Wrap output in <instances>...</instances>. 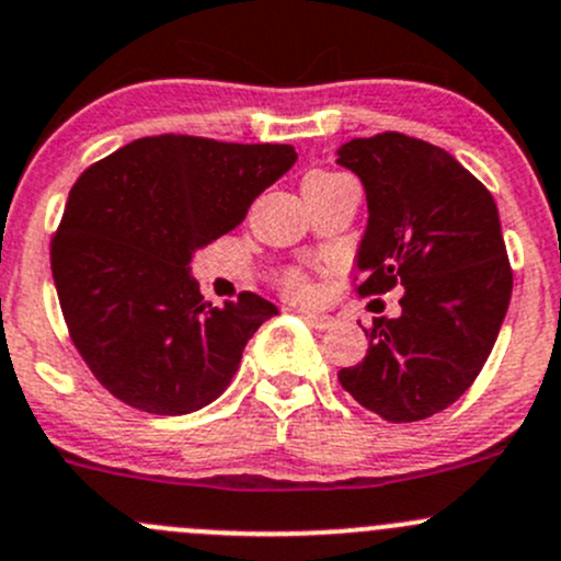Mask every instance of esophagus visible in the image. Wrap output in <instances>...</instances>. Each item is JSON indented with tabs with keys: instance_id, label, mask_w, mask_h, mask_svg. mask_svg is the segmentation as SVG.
I'll return each instance as SVG.
<instances>
[{
	"instance_id": "esophagus-1",
	"label": "esophagus",
	"mask_w": 561,
	"mask_h": 561,
	"mask_svg": "<svg viewBox=\"0 0 561 561\" xmlns=\"http://www.w3.org/2000/svg\"><path fill=\"white\" fill-rule=\"evenodd\" d=\"M304 320L309 322V325L317 328V331H328V328L333 325V317L331 314H317V312H301Z\"/></svg>"
}]
</instances>
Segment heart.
<instances>
[{"mask_svg": "<svg viewBox=\"0 0 561 561\" xmlns=\"http://www.w3.org/2000/svg\"><path fill=\"white\" fill-rule=\"evenodd\" d=\"M312 175H322V173H312ZM287 290H290L296 298H307L309 296V285H307V279H304V276H290V279H287Z\"/></svg>", "mask_w": 561, "mask_h": 561, "instance_id": "1", "label": "heart"}]
</instances>
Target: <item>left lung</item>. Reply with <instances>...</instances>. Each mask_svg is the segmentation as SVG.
<instances>
[{
  "instance_id": "1",
  "label": "left lung",
  "mask_w": 561,
  "mask_h": 561,
  "mask_svg": "<svg viewBox=\"0 0 561 561\" xmlns=\"http://www.w3.org/2000/svg\"><path fill=\"white\" fill-rule=\"evenodd\" d=\"M336 165L366 192L358 293L404 287L401 314L375 320L339 382L386 421H423L472 386L500 336L513 293L500 211L454 154L401 133L342 144Z\"/></svg>"
}]
</instances>
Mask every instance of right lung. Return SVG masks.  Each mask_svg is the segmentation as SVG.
Segmentation results:
<instances>
[{
    "mask_svg": "<svg viewBox=\"0 0 561 561\" xmlns=\"http://www.w3.org/2000/svg\"><path fill=\"white\" fill-rule=\"evenodd\" d=\"M296 160L285 144L157 135L76 181L50 271L78 353L118 401L186 415L230 386L247 342L279 309L254 293L211 307L192 257L239 228Z\"/></svg>",
    "mask_w": 561,
    "mask_h": 561,
    "instance_id": "right-lung-1",
    "label": "right lung"
}]
</instances>
